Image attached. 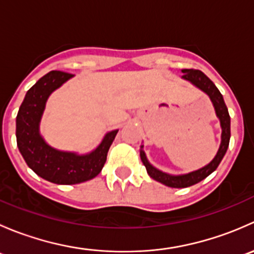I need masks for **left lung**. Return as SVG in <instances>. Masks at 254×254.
<instances>
[{
    "label": "left lung",
    "instance_id": "obj_1",
    "mask_svg": "<svg viewBox=\"0 0 254 254\" xmlns=\"http://www.w3.org/2000/svg\"><path fill=\"white\" fill-rule=\"evenodd\" d=\"M182 78L186 81L190 82L195 87L206 93L209 96L210 101H211L212 106H214L216 117L220 120V127H221V142H220V147L217 150L215 157L207 163L204 167L199 168V170L193 171V172L184 173V175H170L160 171L158 168L153 167L150 162H148L146 153L143 151V145L140 147V157L143 166L146 167L148 176L155 181L160 182V183L165 184V186L171 187V188H186V187L194 186V184L199 183L200 181L205 179L207 176L211 175L217 166L220 165L221 160L224 158L225 153H226L227 147H229L230 136H231V120H230V114L227 111V107L225 104L224 97L220 93L217 87L215 86L214 82L211 81L204 72L200 70H193V68H184L182 70Z\"/></svg>",
    "mask_w": 254,
    "mask_h": 254
}]
</instances>
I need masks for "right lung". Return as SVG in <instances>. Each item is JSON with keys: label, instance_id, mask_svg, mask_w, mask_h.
<instances>
[{"label": "right lung", "instance_id": "obj_1", "mask_svg": "<svg viewBox=\"0 0 254 254\" xmlns=\"http://www.w3.org/2000/svg\"><path fill=\"white\" fill-rule=\"evenodd\" d=\"M71 73L50 71L24 97L16 119L17 146L25 163L38 176L55 184H78L101 173L118 130L108 131L91 152L61 151L51 147L40 135V120L48 98L54 91L72 78Z\"/></svg>", "mask_w": 254, "mask_h": 254}]
</instances>
